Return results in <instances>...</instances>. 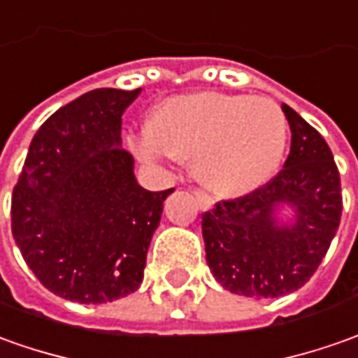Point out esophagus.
Instances as JSON below:
<instances>
[{
  "mask_svg": "<svg viewBox=\"0 0 358 358\" xmlns=\"http://www.w3.org/2000/svg\"><path fill=\"white\" fill-rule=\"evenodd\" d=\"M196 201H199V207L203 208V210H210L213 208V199L208 195H205L203 191H195Z\"/></svg>",
  "mask_w": 358,
  "mask_h": 358,
  "instance_id": "obj_1",
  "label": "esophagus"
}]
</instances>
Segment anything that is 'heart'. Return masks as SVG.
<instances>
[{"instance_id": "obj_1", "label": "heart", "mask_w": 358, "mask_h": 358, "mask_svg": "<svg viewBox=\"0 0 358 358\" xmlns=\"http://www.w3.org/2000/svg\"><path fill=\"white\" fill-rule=\"evenodd\" d=\"M285 138V117L272 100L196 92L163 100L129 148L150 163L169 155L195 162L196 179L208 191L242 196L274 175Z\"/></svg>"}]
</instances>
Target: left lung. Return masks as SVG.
<instances>
[{
  "label": "left lung",
  "mask_w": 358,
  "mask_h": 358,
  "mask_svg": "<svg viewBox=\"0 0 358 358\" xmlns=\"http://www.w3.org/2000/svg\"><path fill=\"white\" fill-rule=\"evenodd\" d=\"M292 129L284 169L270 183L203 215L207 264L224 289L280 297L317 270L339 229L341 179L327 141L296 110L282 104ZM294 217L282 219L279 208Z\"/></svg>",
  "instance_id": "obj_1"
}]
</instances>
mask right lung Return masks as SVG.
I'll return each instance as SVG.
<instances>
[{
	"label": "right lung",
	"instance_id": "right-lung-1",
	"mask_svg": "<svg viewBox=\"0 0 358 358\" xmlns=\"http://www.w3.org/2000/svg\"><path fill=\"white\" fill-rule=\"evenodd\" d=\"M136 90L96 88L37 129L11 199V232L49 292L76 303H106L143 280L163 201L134 175L122 148V114Z\"/></svg>",
	"mask_w": 358,
	"mask_h": 358
}]
</instances>
